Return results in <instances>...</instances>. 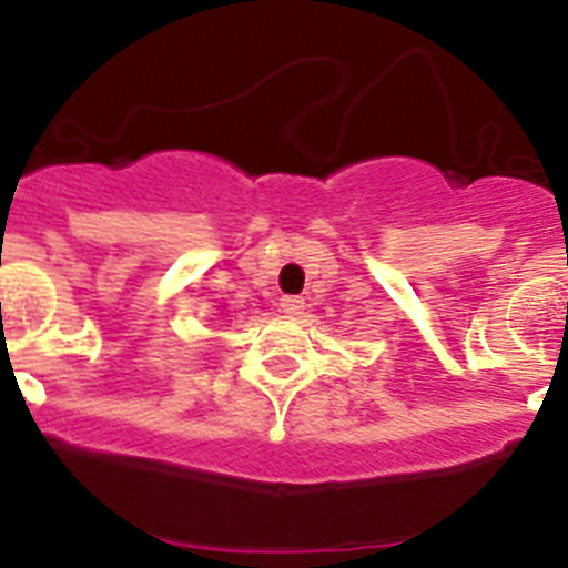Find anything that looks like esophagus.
Wrapping results in <instances>:
<instances>
[{
	"label": "esophagus",
	"instance_id": "34e87169",
	"mask_svg": "<svg viewBox=\"0 0 568 568\" xmlns=\"http://www.w3.org/2000/svg\"><path fill=\"white\" fill-rule=\"evenodd\" d=\"M278 307L284 315H301L304 313V298H298V295H284L278 301Z\"/></svg>",
	"mask_w": 568,
	"mask_h": 568
}]
</instances>
